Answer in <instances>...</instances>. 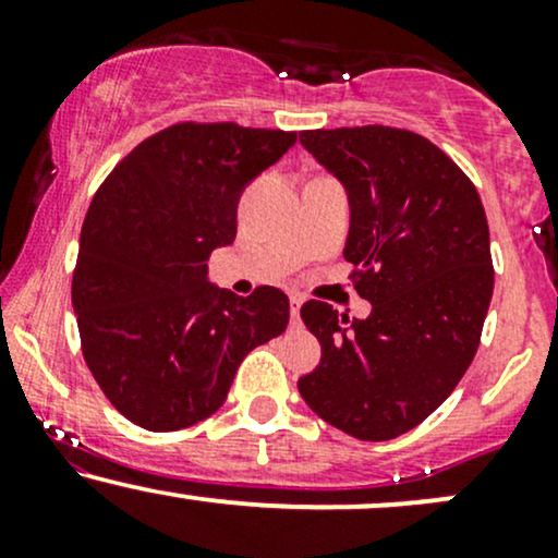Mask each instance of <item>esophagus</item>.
I'll return each mask as SVG.
<instances>
[{
	"instance_id": "esophagus-1",
	"label": "esophagus",
	"mask_w": 558,
	"mask_h": 558,
	"mask_svg": "<svg viewBox=\"0 0 558 558\" xmlns=\"http://www.w3.org/2000/svg\"><path fill=\"white\" fill-rule=\"evenodd\" d=\"M301 304H304V299H301L299 293H291V319H293V323H299V312H301Z\"/></svg>"
}]
</instances>
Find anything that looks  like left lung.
Returning a JSON list of instances; mask_svg holds the SVG:
<instances>
[{
  "instance_id": "obj_1",
  "label": "left lung",
  "mask_w": 558,
  "mask_h": 558,
  "mask_svg": "<svg viewBox=\"0 0 558 558\" xmlns=\"http://www.w3.org/2000/svg\"><path fill=\"white\" fill-rule=\"evenodd\" d=\"M301 144L343 183L351 226L343 257L367 319L306 301L323 345L301 399L338 430L390 440L417 427L462 380L493 296L490 233L470 178L425 136L362 125L301 131Z\"/></svg>"
}]
</instances>
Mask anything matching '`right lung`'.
Listing matches in <instances>:
<instances>
[{
  "instance_id": "right-lung-1",
  "label": "right lung",
  "mask_w": 558,
  "mask_h": 558,
  "mask_svg": "<svg viewBox=\"0 0 558 558\" xmlns=\"http://www.w3.org/2000/svg\"><path fill=\"white\" fill-rule=\"evenodd\" d=\"M293 144V131L178 123L141 141L94 194L73 310L83 360L133 425L207 420L243 356L286 330L280 288L235 296L209 283L207 259L233 243L243 189Z\"/></svg>"
}]
</instances>
